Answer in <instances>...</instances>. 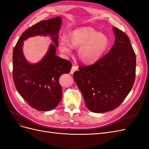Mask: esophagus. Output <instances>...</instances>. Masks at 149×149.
Segmentation results:
<instances>
[{
	"instance_id": "34e87169",
	"label": "esophagus",
	"mask_w": 149,
	"mask_h": 149,
	"mask_svg": "<svg viewBox=\"0 0 149 149\" xmlns=\"http://www.w3.org/2000/svg\"><path fill=\"white\" fill-rule=\"evenodd\" d=\"M78 67L77 66L73 65V66H72V68H71V70L70 71V74H73L74 71L78 70Z\"/></svg>"
}]
</instances>
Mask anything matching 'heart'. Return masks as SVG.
<instances>
[{
    "label": "heart",
    "instance_id": "b5f03b06",
    "mask_svg": "<svg viewBox=\"0 0 149 149\" xmlns=\"http://www.w3.org/2000/svg\"><path fill=\"white\" fill-rule=\"evenodd\" d=\"M70 41L62 37L59 42L60 52L70 55L73 47L79 48L78 55L84 63L92 64L101 59L109 46V40L103 33L89 28L73 30L70 34Z\"/></svg>",
    "mask_w": 149,
    "mask_h": 149
}]
</instances>
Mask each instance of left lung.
<instances>
[{
  "label": "left lung",
  "mask_w": 149,
  "mask_h": 149,
  "mask_svg": "<svg viewBox=\"0 0 149 149\" xmlns=\"http://www.w3.org/2000/svg\"><path fill=\"white\" fill-rule=\"evenodd\" d=\"M116 40L109 53L92 65L79 66L73 78L86 106L95 113L118 107L132 89L136 56L127 35L113 27Z\"/></svg>",
  "instance_id": "obj_1"
}]
</instances>
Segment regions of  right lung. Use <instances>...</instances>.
Masks as SVG:
<instances>
[{
  "label": "right lung",
  "instance_id": "obj_1",
  "mask_svg": "<svg viewBox=\"0 0 149 149\" xmlns=\"http://www.w3.org/2000/svg\"><path fill=\"white\" fill-rule=\"evenodd\" d=\"M61 18L56 17L31 26L22 34L13 51V79L17 91L29 104L38 111L55 108L62 97L59 78L69 73L71 63L55 55ZM49 36L54 43L42 60L31 64L23 53V41L30 37Z\"/></svg>",
  "mask_w": 149,
  "mask_h": 149
}]
</instances>
